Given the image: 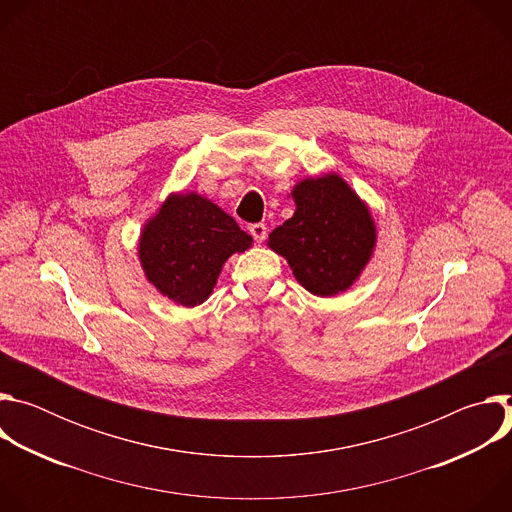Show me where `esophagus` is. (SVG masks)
Here are the masks:
<instances>
[{"mask_svg": "<svg viewBox=\"0 0 512 512\" xmlns=\"http://www.w3.org/2000/svg\"><path fill=\"white\" fill-rule=\"evenodd\" d=\"M249 233L253 235V239H255L257 243H263L265 237H267V227H265L263 223H255V225L249 227Z\"/></svg>", "mask_w": 512, "mask_h": 512, "instance_id": "obj_1", "label": "esophagus"}]
</instances>
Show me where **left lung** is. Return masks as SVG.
<instances>
[{"label": "left lung", "instance_id": "1", "mask_svg": "<svg viewBox=\"0 0 512 512\" xmlns=\"http://www.w3.org/2000/svg\"><path fill=\"white\" fill-rule=\"evenodd\" d=\"M296 212L273 229L267 247L281 255L310 294L332 298L358 281L377 247L369 204L336 172L300 180Z\"/></svg>", "mask_w": 512, "mask_h": 512}]
</instances>
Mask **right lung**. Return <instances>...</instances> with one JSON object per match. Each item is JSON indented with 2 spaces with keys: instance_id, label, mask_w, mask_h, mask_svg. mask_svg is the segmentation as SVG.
<instances>
[{
  "instance_id": "1",
  "label": "right lung",
  "mask_w": 512,
  "mask_h": 512,
  "mask_svg": "<svg viewBox=\"0 0 512 512\" xmlns=\"http://www.w3.org/2000/svg\"><path fill=\"white\" fill-rule=\"evenodd\" d=\"M253 245L235 218L198 192H172L143 223L137 257L145 279L178 306L206 302L227 259Z\"/></svg>"
}]
</instances>
